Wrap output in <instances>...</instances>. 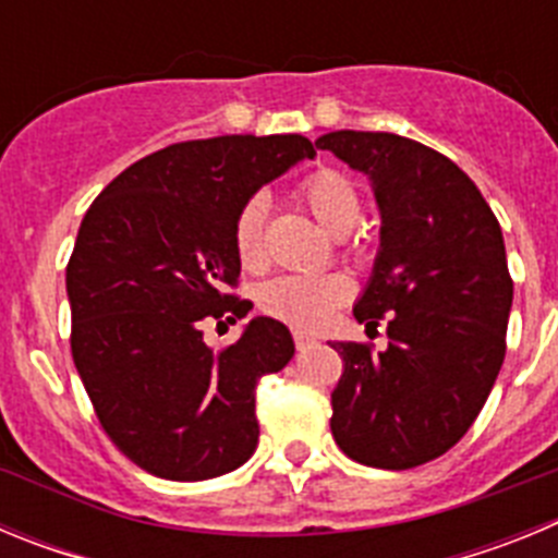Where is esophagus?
Here are the masks:
<instances>
[{
  "mask_svg": "<svg viewBox=\"0 0 558 558\" xmlns=\"http://www.w3.org/2000/svg\"><path fill=\"white\" fill-rule=\"evenodd\" d=\"M293 338H295V349H299V352H304V349H310L315 343L313 335H307V332H295Z\"/></svg>",
  "mask_w": 558,
  "mask_h": 558,
  "instance_id": "obj_1",
  "label": "esophagus"
}]
</instances>
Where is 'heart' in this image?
Here are the masks:
<instances>
[{"mask_svg": "<svg viewBox=\"0 0 558 558\" xmlns=\"http://www.w3.org/2000/svg\"><path fill=\"white\" fill-rule=\"evenodd\" d=\"M299 201L332 234H343L357 220L360 201L352 181L338 170H315L299 181ZM236 263L245 270L268 265L265 251V204L251 198L240 206L231 229ZM352 295V282L343 274H288L259 288V307L295 329H318Z\"/></svg>", "mask_w": 558, "mask_h": 558, "instance_id": "heart-1", "label": "heart"}]
</instances>
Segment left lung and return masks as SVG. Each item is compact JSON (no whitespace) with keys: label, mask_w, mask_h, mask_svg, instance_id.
Here are the masks:
<instances>
[{"label":"left lung","mask_w":558,"mask_h":558,"mask_svg":"<svg viewBox=\"0 0 558 558\" xmlns=\"http://www.w3.org/2000/svg\"><path fill=\"white\" fill-rule=\"evenodd\" d=\"M372 179L383 229L354 318L388 349L332 343L335 445L377 470L445 456L472 427L506 357L511 282L495 211L447 156L397 133L332 131L315 142Z\"/></svg>","instance_id":"left-lung-1"}]
</instances>
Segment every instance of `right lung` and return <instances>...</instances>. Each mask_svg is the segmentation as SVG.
Instances as JSON below:
<instances>
[{
  "label": "right lung",
  "mask_w": 558,
  "mask_h": 558,
  "mask_svg": "<svg viewBox=\"0 0 558 558\" xmlns=\"http://www.w3.org/2000/svg\"><path fill=\"white\" fill-rule=\"evenodd\" d=\"M313 156L299 133L179 142L88 206L66 265L72 360L102 430L150 475L206 481L254 456L256 383L290 363V329L259 315L215 352L201 327L251 310L226 290L240 206Z\"/></svg>",
  "instance_id": "obj_1"
}]
</instances>
